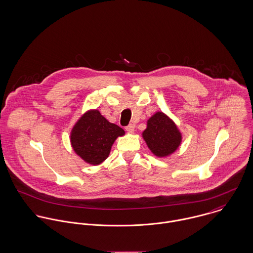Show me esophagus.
Here are the masks:
<instances>
[{"mask_svg": "<svg viewBox=\"0 0 253 253\" xmlns=\"http://www.w3.org/2000/svg\"><path fill=\"white\" fill-rule=\"evenodd\" d=\"M126 129L128 131V132H133L134 131V126L132 124H129L128 126H126Z\"/></svg>", "mask_w": 253, "mask_h": 253, "instance_id": "1", "label": "esophagus"}]
</instances>
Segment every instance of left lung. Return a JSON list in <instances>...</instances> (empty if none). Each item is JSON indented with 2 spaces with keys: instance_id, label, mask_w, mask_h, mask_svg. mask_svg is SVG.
Returning <instances> with one entry per match:
<instances>
[{
  "instance_id": "1",
  "label": "left lung",
  "mask_w": 253,
  "mask_h": 253,
  "mask_svg": "<svg viewBox=\"0 0 253 253\" xmlns=\"http://www.w3.org/2000/svg\"><path fill=\"white\" fill-rule=\"evenodd\" d=\"M143 137L150 150L158 157L173 153L181 142L180 132L176 126L162 112L156 113L148 120Z\"/></svg>"
}]
</instances>
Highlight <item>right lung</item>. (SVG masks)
Here are the masks:
<instances>
[{
	"mask_svg": "<svg viewBox=\"0 0 253 253\" xmlns=\"http://www.w3.org/2000/svg\"><path fill=\"white\" fill-rule=\"evenodd\" d=\"M124 134L122 127L109 123L97 110H94L85 113L76 124L71 143L83 160L90 165H99L108 157L116 138Z\"/></svg>",
	"mask_w": 253,
	"mask_h": 253,
	"instance_id": "add662e5",
	"label": "right lung"
}]
</instances>
